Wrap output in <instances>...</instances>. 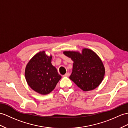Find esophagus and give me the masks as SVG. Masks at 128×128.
<instances>
[{"label":"esophagus","instance_id":"1","mask_svg":"<svg viewBox=\"0 0 128 128\" xmlns=\"http://www.w3.org/2000/svg\"><path fill=\"white\" fill-rule=\"evenodd\" d=\"M70 73H66V74H65L63 76H70Z\"/></svg>","mask_w":128,"mask_h":128}]
</instances>
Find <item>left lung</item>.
<instances>
[{
  "instance_id": "left-lung-1",
  "label": "left lung",
  "mask_w": 128,
  "mask_h": 128,
  "mask_svg": "<svg viewBox=\"0 0 128 128\" xmlns=\"http://www.w3.org/2000/svg\"><path fill=\"white\" fill-rule=\"evenodd\" d=\"M64 54L74 61L71 80L84 91L95 89L100 85L105 74L103 64L94 52L83 49L82 53L64 52Z\"/></svg>"
}]
</instances>
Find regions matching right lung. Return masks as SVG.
Masks as SVG:
<instances>
[{
    "mask_svg": "<svg viewBox=\"0 0 128 128\" xmlns=\"http://www.w3.org/2000/svg\"><path fill=\"white\" fill-rule=\"evenodd\" d=\"M52 56L44 51L40 52L27 64L25 76L28 85L41 94H47L53 90L61 78L56 68L52 64Z\"/></svg>",
    "mask_w": 128,
    "mask_h": 128,
    "instance_id": "right-lung-1",
    "label": "right lung"
}]
</instances>
